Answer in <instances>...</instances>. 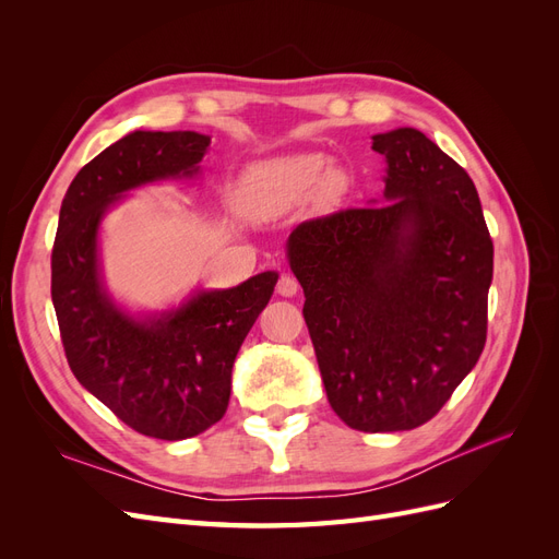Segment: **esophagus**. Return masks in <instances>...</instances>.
I'll return each mask as SVG.
<instances>
[{
    "instance_id": "1",
    "label": "esophagus",
    "mask_w": 559,
    "mask_h": 559,
    "mask_svg": "<svg viewBox=\"0 0 559 559\" xmlns=\"http://www.w3.org/2000/svg\"><path fill=\"white\" fill-rule=\"evenodd\" d=\"M296 292H298V282H296V277H292V275H282V277L277 280V294H280V296H284V298H292V296H296Z\"/></svg>"
}]
</instances>
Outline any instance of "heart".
I'll return each mask as SVG.
<instances>
[{"mask_svg": "<svg viewBox=\"0 0 559 559\" xmlns=\"http://www.w3.org/2000/svg\"><path fill=\"white\" fill-rule=\"evenodd\" d=\"M326 160L317 154L284 156L251 165L242 177V202L251 214H275L296 205L306 195L319 191L333 198L343 191V175L329 170Z\"/></svg>", "mask_w": 559, "mask_h": 559, "instance_id": "1", "label": "heart"}]
</instances>
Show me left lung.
Returning <instances> with one entry per match:
<instances>
[{
    "label": "left lung",
    "instance_id": "obj_1",
    "mask_svg": "<svg viewBox=\"0 0 559 559\" xmlns=\"http://www.w3.org/2000/svg\"><path fill=\"white\" fill-rule=\"evenodd\" d=\"M384 205L296 226L289 263L335 415L366 433L421 427L478 364L495 247L476 186L427 134L373 138Z\"/></svg>",
    "mask_w": 559,
    "mask_h": 559
}]
</instances>
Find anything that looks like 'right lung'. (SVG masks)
Wrapping results in <instances>:
<instances>
[{"label":"right lung","instance_id":"1","mask_svg":"<svg viewBox=\"0 0 559 559\" xmlns=\"http://www.w3.org/2000/svg\"><path fill=\"white\" fill-rule=\"evenodd\" d=\"M210 142L189 130H138L105 148L67 189L50 253V298L74 378L130 429L160 441L193 438L224 417L235 357L277 275L202 292L179 310L140 321L103 292L97 226L123 191L198 173Z\"/></svg>","mask_w":559,"mask_h":559}]
</instances>
